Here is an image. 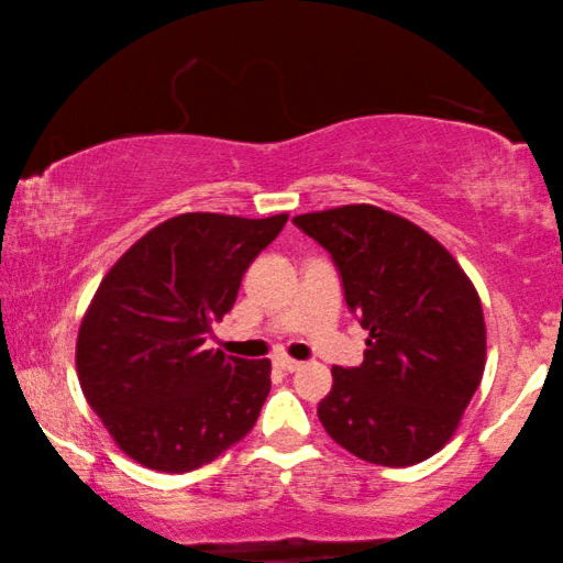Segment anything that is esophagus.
<instances>
[{
	"mask_svg": "<svg viewBox=\"0 0 563 563\" xmlns=\"http://www.w3.org/2000/svg\"><path fill=\"white\" fill-rule=\"evenodd\" d=\"M274 366L282 368V372H297V368L302 364H299V361H295V358H289V356H276Z\"/></svg>",
	"mask_w": 563,
	"mask_h": 563,
	"instance_id": "esophagus-1",
	"label": "esophagus"
}]
</instances>
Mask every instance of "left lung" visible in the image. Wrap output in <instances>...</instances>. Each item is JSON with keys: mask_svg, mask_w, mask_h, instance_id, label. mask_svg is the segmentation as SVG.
<instances>
[{"mask_svg": "<svg viewBox=\"0 0 563 563\" xmlns=\"http://www.w3.org/2000/svg\"><path fill=\"white\" fill-rule=\"evenodd\" d=\"M291 222L330 253L345 305L368 330L364 364L333 366L322 428L368 464L430 459L456 433L484 374L487 330L472 279L433 235L382 207Z\"/></svg>", "mask_w": 563, "mask_h": 563, "instance_id": "1", "label": "left lung"}]
</instances>
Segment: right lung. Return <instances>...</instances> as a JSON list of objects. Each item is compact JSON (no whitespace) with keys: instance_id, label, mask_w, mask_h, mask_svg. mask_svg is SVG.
Listing matches in <instances>:
<instances>
[{"instance_id":"obj_1","label":"right lung","mask_w":563,"mask_h":563,"mask_svg":"<svg viewBox=\"0 0 563 563\" xmlns=\"http://www.w3.org/2000/svg\"><path fill=\"white\" fill-rule=\"evenodd\" d=\"M284 222L287 214H176L99 284L76 338V372L91 410L137 464L191 472L256 426L272 361L225 356L205 341Z\"/></svg>"}]
</instances>
